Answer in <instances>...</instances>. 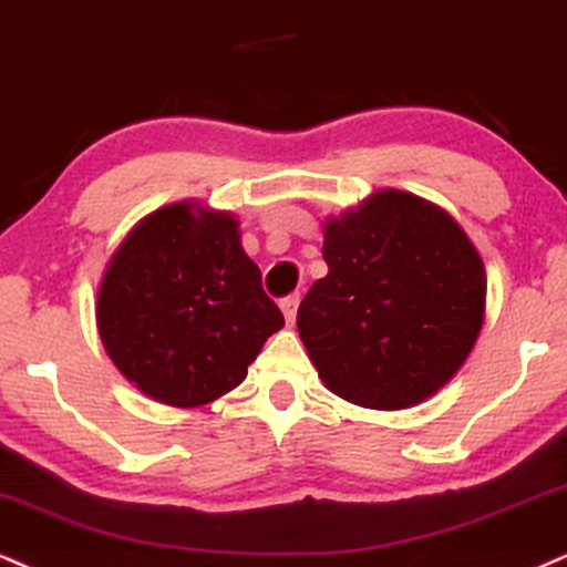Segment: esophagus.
I'll use <instances>...</instances> for the list:
<instances>
[{
  "label": "esophagus",
  "mask_w": 567,
  "mask_h": 567,
  "mask_svg": "<svg viewBox=\"0 0 567 567\" xmlns=\"http://www.w3.org/2000/svg\"><path fill=\"white\" fill-rule=\"evenodd\" d=\"M297 307H299V295H291V297H284V299H281V312H284L286 323H289V326L295 323Z\"/></svg>",
  "instance_id": "esophagus-1"
}]
</instances>
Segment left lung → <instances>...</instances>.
Here are the masks:
<instances>
[{
    "mask_svg": "<svg viewBox=\"0 0 567 567\" xmlns=\"http://www.w3.org/2000/svg\"><path fill=\"white\" fill-rule=\"evenodd\" d=\"M323 257L297 328L333 394L402 410L457 373L484 323L486 270L452 215L386 188L326 223Z\"/></svg>",
    "mask_w": 567,
    "mask_h": 567,
    "instance_id": "obj_1",
    "label": "left lung"
}]
</instances>
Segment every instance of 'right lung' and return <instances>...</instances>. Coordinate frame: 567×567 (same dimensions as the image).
Instances as JSON below:
<instances>
[{
	"label": "right lung",
	"mask_w": 567,
	"mask_h": 567,
	"mask_svg": "<svg viewBox=\"0 0 567 567\" xmlns=\"http://www.w3.org/2000/svg\"><path fill=\"white\" fill-rule=\"evenodd\" d=\"M117 370L152 400L197 408L239 386L284 326L228 213L167 205L125 236L96 295Z\"/></svg>",
	"instance_id": "add662e5"
}]
</instances>
